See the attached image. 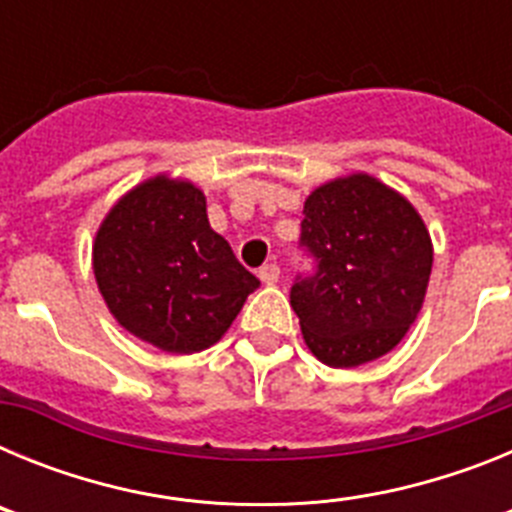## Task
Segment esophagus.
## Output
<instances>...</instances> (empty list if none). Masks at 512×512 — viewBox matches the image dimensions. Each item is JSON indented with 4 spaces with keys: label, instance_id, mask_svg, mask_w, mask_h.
<instances>
[{
    "label": "esophagus",
    "instance_id": "34e87169",
    "mask_svg": "<svg viewBox=\"0 0 512 512\" xmlns=\"http://www.w3.org/2000/svg\"><path fill=\"white\" fill-rule=\"evenodd\" d=\"M259 279L264 284H277L279 282V266L277 264H264L259 269Z\"/></svg>",
    "mask_w": 512,
    "mask_h": 512
}]
</instances>
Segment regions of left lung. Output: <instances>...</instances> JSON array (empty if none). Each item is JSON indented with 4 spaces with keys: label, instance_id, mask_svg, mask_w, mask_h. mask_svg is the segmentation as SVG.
<instances>
[{
    "label": "left lung",
    "instance_id": "obj_1",
    "mask_svg": "<svg viewBox=\"0 0 512 512\" xmlns=\"http://www.w3.org/2000/svg\"><path fill=\"white\" fill-rule=\"evenodd\" d=\"M300 248L310 256L289 305L307 348L351 369L397 346L418 318L433 246L405 197L366 174L318 187L302 210Z\"/></svg>",
    "mask_w": 512,
    "mask_h": 512
}]
</instances>
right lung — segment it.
<instances>
[{
	"label": "right lung",
	"mask_w": 512,
	"mask_h": 512,
	"mask_svg": "<svg viewBox=\"0 0 512 512\" xmlns=\"http://www.w3.org/2000/svg\"><path fill=\"white\" fill-rule=\"evenodd\" d=\"M94 277L117 323L169 354L220 341L261 284L210 228L205 194L169 176L135 187L104 217Z\"/></svg>",
	"instance_id": "add662e5"
}]
</instances>
